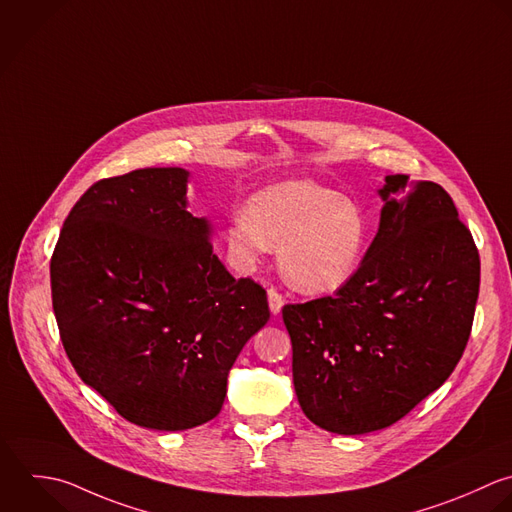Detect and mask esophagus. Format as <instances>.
I'll return each mask as SVG.
<instances>
[{
    "instance_id": "34e87169",
    "label": "esophagus",
    "mask_w": 512,
    "mask_h": 512,
    "mask_svg": "<svg viewBox=\"0 0 512 512\" xmlns=\"http://www.w3.org/2000/svg\"><path fill=\"white\" fill-rule=\"evenodd\" d=\"M267 299H269V309H271V313H273V315H279L281 309H283V305H285V299L281 297V293L271 287V289L267 291Z\"/></svg>"
}]
</instances>
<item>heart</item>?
I'll return each mask as SVG.
<instances>
[{
  "mask_svg": "<svg viewBox=\"0 0 512 512\" xmlns=\"http://www.w3.org/2000/svg\"><path fill=\"white\" fill-rule=\"evenodd\" d=\"M371 239L361 203L309 179H287L257 191L233 215L227 243L243 267L277 249L285 281L305 295L345 287L359 271Z\"/></svg>",
  "mask_w": 512,
  "mask_h": 512,
  "instance_id": "1",
  "label": "heart"
}]
</instances>
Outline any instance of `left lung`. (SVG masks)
<instances>
[{
    "label": "left lung",
    "instance_id": "obj_1",
    "mask_svg": "<svg viewBox=\"0 0 512 512\" xmlns=\"http://www.w3.org/2000/svg\"><path fill=\"white\" fill-rule=\"evenodd\" d=\"M379 195V231L355 277L333 297L283 307L299 405L337 435L391 427L437 391L479 297V251L451 195L409 175H387Z\"/></svg>",
    "mask_w": 512,
    "mask_h": 512
}]
</instances>
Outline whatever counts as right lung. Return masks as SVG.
<instances>
[{
    "label": "right lung",
    "instance_id": "1",
    "mask_svg": "<svg viewBox=\"0 0 512 512\" xmlns=\"http://www.w3.org/2000/svg\"><path fill=\"white\" fill-rule=\"evenodd\" d=\"M189 171L147 167L93 183L51 257L65 353L123 419L185 431L219 415L245 343L269 321L267 293L213 253L187 211Z\"/></svg>",
    "mask_w": 512,
    "mask_h": 512
}]
</instances>
